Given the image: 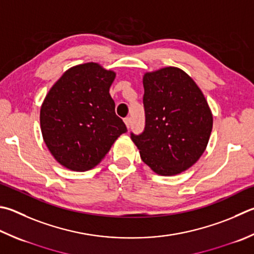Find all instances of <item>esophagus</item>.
Instances as JSON below:
<instances>
[{
	"label": "esophagus",
	"instance_id": "esophagus-1",
	"mask_svg": "<svg viewBox=\"0 0 254 254\" xmlns=\"http://www.w3.org/2000/svg\"><path fill=\"white\" fill-rule=\"evenodd\" d=\"M124 123H126V126H127V128L130 127V126H131V118H126V119H124Z\"/></svg>",
	"mask_w": 254,
	"mask_h": 254
}]
</instances>
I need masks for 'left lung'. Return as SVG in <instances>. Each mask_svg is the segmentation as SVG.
<instances>
[{
  "label": "left lung",
  "mask_w": 254,
  "mask_h": 254,
  "mask_svg": "<svg viewBox=\"0 0 254 254\" xmlns=\"http://www.w3.org/2000/svg\"><path fill=\"white\" fill-rule=\"evenodd\" d=\"M143 86L144 131L131 133L142 161L165 177L186 171L203 154L213 126L203 93L174 66L145 73Z\"/></svg>",
  "instance_id": "obj_1"
}]
</instances>
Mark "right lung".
<instances>
[{"mask_svg": "<svg viewBox=\"0 0 254 254\" xmlns=\"http://www.w3.org/2000/svg\"><path fill=\"white\" fill-rule=\"evenodd\" d=\"M113 71L98 63L68 68L51 87L40 111L41 131L51 154L73 171L101 162L127 127L115 114L110 86Z\"/></svg>", "mask_w": 254, "mask_h": 254, "instance_id": "1", "label": "right lung"}]
</instances>
